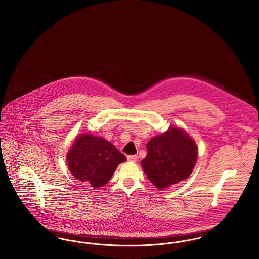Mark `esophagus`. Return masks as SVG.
Wrapping results in <instances>:
<instances>
[{
    "label": "esophagus",
    "instance_id": "1",
    "mask_svg": "<svg viewBox=\"0 0 259 259\" xmlns=\"http://www.w3.org/2000/svg\"><path fill=\"white\" fill-rule=\"evenodd\" d=\"M137 158L138 157L136 155H129V156H127V159H128V161H130V162H136Z\"/></svg>",
    "mask_w": 259,
    "mask_h": 259
}]
</instances>
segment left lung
I'll list each match as a JSON object with an SVG mask.
<instances>
[{"mask_svg": "<svg viewBox=\"0 0 259 259\" xmlns=\"http://www.w3.org/2000/svg\"><path fill=\"white\" fill-rule=\"evenodd\" d=\"M148 155L141 164L148 180L158 189L168 188L186 180L197 160V146L185 130L171 127L153 137L148 144Z\"/></svg>", "mask_w": 259, "mask_h": 259, "instance_id": "left-lung-1", "label": "left lung"}]
</instances>
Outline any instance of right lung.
<instances>
[{"label": "right lung", "instance_id": "right-lung-1", "mask_svg": "<svg viewBox=\"0 0 259 259\" xmlns=\"http://www.w3.org/2000/svg\"><path fill=\"white\" fill-rule=\"evenodd\" d=\"M125 161V155L110 142L91 134L77 136L67 155L72 175L94 188L106 185Z\"/></svg>", "mask_w": 259, "mask_h": 259}]
</instances>
